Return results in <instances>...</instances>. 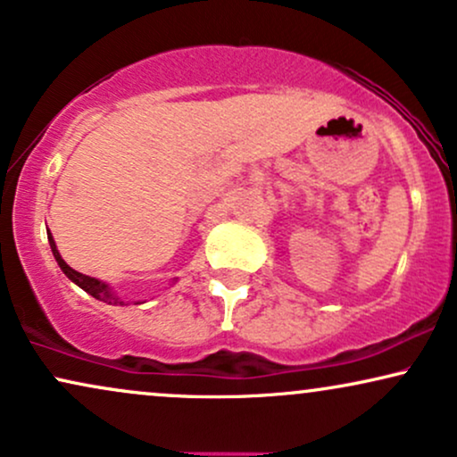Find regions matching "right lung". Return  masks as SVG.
<instances>
[{
	"label": "right lung",
	"instance_id": "obj_1",
	"mask_svg": "<svg viewBox=\"0 0 457 457\" xmlns=\"http://www.w3.org/2000/svg\"><path fill=\"white\" fill-rule=\"evenodd\" d=\"M48 244H50V250H53V254L56 258V262H59L61 271H63L67 278L73 281V284H78L84 292H88V295H91V296L99 298V301L110 303V305H116V303H120V305H122V301H118V298L112 295L110 288H108V284H104V281H99V279H95V278H88V275H82V273H78L76 269H71L70 264H67L63 258H61L59 250H56V245H54L53 235H50V233H48Z\"/></svg>",
	"mask_w": 457,
	"mask_h": 457
}]
</instances>
